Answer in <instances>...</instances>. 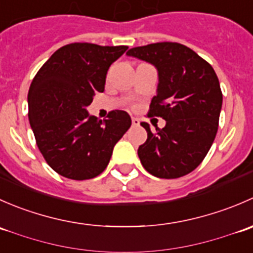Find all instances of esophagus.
Instances as JSON below:
<instances>
[{
  "label": "esophagus",
  "instance_id": "34e87169",
  "mask_svg": "<svg viewBox=\"0 0 253 253\" xmlns=\"http://www.w3.org/2000/svg\"><path fill=\"white\" fill-rule=\"evenodd\" d=\"M132 126H139V120L137 117H132Z\"/></svg>",
  "mask_w": 253,
  "mask_h": 253
}]
</instances>
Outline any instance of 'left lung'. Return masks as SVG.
I'll return each mask as SVG.
<instances>
[{"label":"left lung","mask_w":253,"mask_h":253,"mask_svg":"<svg viewBox=\"0 0 253 253\" xmlns=\"http://www.w3.org/2000/svg\"><path fill=\"white\" fill-rule=\"evenodd\" d=\"M127 55L157 67L159 84L148 117L167 121L155 132L141 124L148 133L138 148L143 168L160 178L190 174L203 162L218 131L223 94L213 67L178 42L132 47Z\"/></svg>","instance_id":"8db88e82"}]
</instances>
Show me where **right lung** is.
<instances>
[{
    "instance_id": "1",
    "label": "right lung",
    "mask_w": 253,
    "mask_h": 253,
    "mask_svg": "<svg viewBox=\"0 0 253 253\" xmlns=\"http://www.w3.org/2000/svg\"><path fill=\"white\" fill-rule=\"evenodd\" d=\"M127 48L65 45L33 79L28 93L30 126L44 159L61 176L81 181L100 175L115 144L131 127L126 111L112 110L104 121L86 111L94 95L104 91L111 63Z\"/></svg>"
}]
</instances>
